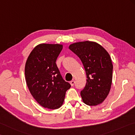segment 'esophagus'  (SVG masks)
Wrapping results in <instances>:
<instances>
[{"label": "esophagus", "instance_id": "esophagus-1", "mask_svg": "<svg viewBox=\"0 0 135 135\" xmlns=\"http://www.w3.org/2000/svg\"><path fill=\"white\" fill-rule=\"evenodd\" d=\"M70 85H71V86H74V84H75V81H74V80H72V81H71L70 82Z\"/></svg>", "mask_w": 135, "mask_h": 135}]
</instances>
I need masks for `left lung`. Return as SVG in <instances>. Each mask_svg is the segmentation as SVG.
Segmentation results:
<instances>
[{"label": "left lung", "instance_id": "left-lung-1", "mask_svg": "<svg viewBox=\"0 0 135 135\" xmlns=\"http://www.w3.org/2000/svg\"><path fill=\"white\" fill-rule=\"evenodd\" d=\"M69 49L81 59L85 70L86 83L81 91L83 102L94 106L102 103L110 91L113 64L105 49L93 41H82L70 44Z\"/></svg>", "mask_w": 135, "mask_h": 135}]
</instances>
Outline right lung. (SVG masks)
Segmentation results:
<instances>
[{"label": "right lung", "mask_w": 135, "mask_h": 135, "mask_svg": "<svg viewBox=\"0 0 135 135\" xmlns=\"http://www.w3.org/2000/svg\"><path fill=\"white\" fill-rule=\"evenodd\" d=\"M62 49L61 44H40L25 63V79L31 94L40 105L49 109L60 108L71 86L63 79L56 63Z\"/></svg>", "instance_id": "add662e5"}]
</instances>
